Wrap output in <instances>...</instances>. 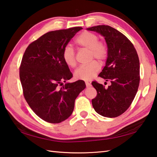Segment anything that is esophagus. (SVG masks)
Returning a JSON list of instances; mask_svg holds the SVG:
<instances>
[{
    "mask_svg": "<svg viewBox=\"0 0 157 157\" xmlns=\"http://www.w3.org/2000/svg\"><path fill=\"white\" fill-rule=\"evenodd\" d=\"M85 84H86V87H90V86H91V83H90V82H86Z\"/></svg>",
    "mask_w": 157,
    "mask_h": 157,
    "instance_id": "obj_1",
    "label": "esophagus"
}]
</instances>
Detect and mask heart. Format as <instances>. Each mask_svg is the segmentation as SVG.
Instances as JSON below:
<instances>
[{"mask_svg":"<svg viewBox=\"0 0 157 157\" xmlns=\"http://www.w3.org/2000/svg\"><path fill=\"white\" fill-rule=\"evenodd\" d=\"M75 43L79 46L90 50V59L96 58L100 62L106 60L108 55L107 46L103 41H99V36L90 31H84L75 39ZM63 58L69 67L75 65V51L71 45H67L63 51ZM100 70V64L93 60L87 64H82L75 71L74 75L77 79L90 81Z\"/></svg>","mask_w":157,"mask_h":157,"instance_id":"1","label":"heart"}]
</instances>
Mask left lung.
<instances>
[{"label": "left lung", "instance_id": "1", "mask_svg": "<svg viewBox=\"0 0 157 157\" xmlns=\"http://www.w3.org/2000/svg\"><path fill=\"white\" fill-rule=\"evenodd\" d=\"M87 30L105 37L108 55L99 76L111 82L107 88L96 81L92 82L97 92L92 104L99 114L117 117L130 107L137 92L140 80L139 57L130 40L113 28L99 25Z\"/></svg>", "mask_w": 157, "mask_h": 157}]
</instances>
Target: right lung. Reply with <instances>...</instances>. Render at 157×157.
Here are the masks:
<instances>
[{"instance_id": "right-lung-1", "label": "right lung", "mask_w": 157, "mask_h": 157, "mask_svg": "<svg viewBox=\"0 0 157 157\" xmlns=\"http://www.w3.org/2000/svg\"><path fill=\"white\" fill-rule=\"evenodd\" d=\"M82 27L50 31L26 48L20 67L23 94L33 111L50 123H60L71 115L75 100L86 88L78 80L63 84L73 77L63 58L64 48Z\"/></svg>"}]
</instances>
